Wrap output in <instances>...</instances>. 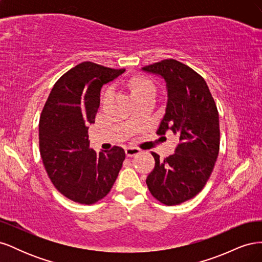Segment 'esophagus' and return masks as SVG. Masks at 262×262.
Here are the masks:
<instances>
[{"mask_svg": "<svg viewBox=\"0 0 262 262\" xmlns=\"http://www.w3.org/2000/svg\"><path fill=\"white\" fill-rule=\"evenodd\" d=\"M124 152H125V155H126V156H128V157H132V156H134V155L139 154V153L141 152V150H140V148L129 146V147H125V148H124Z\"/></svg>", "mask_w": 262, "mask_h": 262, "instance_id": "obj_1", "label": "esophagus"}]
</instances>
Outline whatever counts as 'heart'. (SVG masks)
I'll use <instances>...</instances> for the list:
<instances>
[{
    "label": "heart",
    "instance_id": "heart-1",
    "mask_svg": "<svg viewBox=\"0 0 262 262\" xmlns=\"http://www.w3.org/2000/svg\"><path fill=\"white\" fill-rule=\"evenodd\" d=\"M155 85L146 78H134L130 83V92L133 98L147 94L155 95Z\"/></svg>",
    "mask_w": 262,
    "mask_h": 262
}]
</instances>
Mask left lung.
I'll return each instance as SVG.
<instances>
[{
	"label": "left lung",
	"mask_w": 262,
	"mask_h": 262,
	"mask_svg": "<svg viewBox=\"0 0 262 262\" xmlns=\"http://www.w3.org/2000/svg\"><path fill=\"white\" fill-rule=\"evenodd\" d=\"M165 81L167 104L157 134L171 131L179 142L175 153L160 160L146 178L152 195L166 205L192 199L209 180L220 149V122L215 102L204 78L177 60L167 59L142 68Z\"/></svg>",
	"instance_id": "obj_1"
}]
</instances>
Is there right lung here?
<instances>
[{
  "label": "right lung",
  "instance_id": "add662e5",
  "mask_svg": "<svg viewBox=\"0 0 262 262\" xmlns=\"http://www.w3.org/2000/svg\"><path fill=\"white\" fill-rule=\"evenodd\" d=\"M82 62L52 87L39 120V147L47 173L68 199L93 204L106 196L122 167V147L96 153L90 147L89 124L95 122L105 84L124 73Z\"/></svg>",
  "mask_w": 262,
  "mask_h": 262
}]
</instances>
